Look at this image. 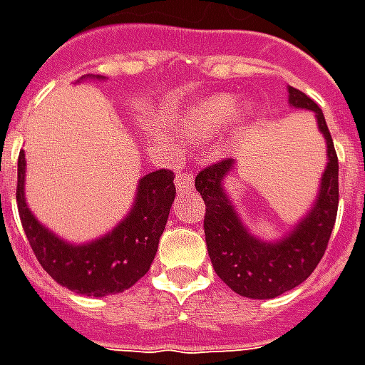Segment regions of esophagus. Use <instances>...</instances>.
<instances>
[{
    "label": "esophagus",
    "mask_w": 365,
    "mask_h": 365,
    "mask_svg": "<svg viewBox=\"0 0 365 365\" xmlns=\"http://www.w3.org/2000/svg\"><path fill=\"white\" fill-rule=\"evenodd\" d=\"M175 185H178V191H191L193 190V175L187 174V172H180L175 175Z\"/></svg>",
    "instance_id": "1"
}]
</instances>
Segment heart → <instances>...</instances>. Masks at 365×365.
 <instances>
[{"mask_svg":"<svg viewBox=\"0 0 365 365\" xmlns=\"http://www.w3.org/2000/svg\"><path fill=\"white\" fill-rule=\"evenodd\" d=\"M232 119L237 120L235 135H245L252 119V107L250 105L238 107V99L235 96H211L197 101L185 113L183 130L190 138L201 143L217 135Z\"/></svg>","mask_w":365,"mask_h":365,"instance_id":"obj_1","label":"heart"}]
</instances>
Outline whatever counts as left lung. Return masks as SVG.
Returning <instances> with one entry per match:
<instances>
[{
    "label": "left lung",
    "instance_id": "left-lung-1",
    "mask_svg": "<svg viewBox=\"0 0 365 365\" xmlns=\"http://www.w3.org/2000/svg\"><path fill=\"white\" fill-rule=\"evenodd\" d=\"M289 105L314 111L327 140V168L313 209L289 235L264 242L248 232L222 187L235 170V160L211 164L195 178V190L205 201V242L215 272L230 289L250 299H274L297 287L313 274L329 246L338 211V156L321 107L303 91L287 88Z\"/></svg>",
    "mask_w": 365,
    "mask_h": 365
}]
</instances>
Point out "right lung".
I'll list each match as a JSON object with an SVG mask.
<instances>
[{
  "label": "right lung",
  "instance_id": "1",
  "mask_svg": "<svg viewBox=\"0 0 365 365\" xmlns=\"http://www.w3.org/2000/svg\"><path fill=\"white\" fill-rule=\"evenodd\" d=\"M99 76H83L82 80ZM172 170H156L138 182L130 213L105 237L88 245H70L36 221L25 201V152L17 160V209L36 260L54 282L70 291L103 297L123 293L143 277L156 256L174 203Z\"/></svg>",
  "mask_w": 365,
  "mask_h": 365
}]
</instances>
